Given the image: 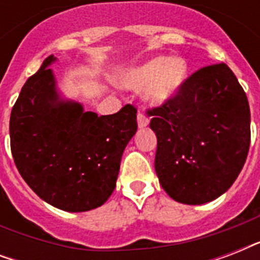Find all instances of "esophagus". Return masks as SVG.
<instances>
[{
	"instance_id": "34e87169",
	"label": "esophagus",
	"mask_w": 260,
	"mask_h": 260,
	"mask_svg": "<svg viewBox=\"0 0 260 260\" xmlns=\"http://www.w3.org/2000/svg\"><path fill=\"white\" fill-rule=\"evenodd\" d=\"M148 122H150L148 117H147V116H144L142 112H139V113H138V125H139V128H144V126L148 125Z\"/></svg>"
}]
</instances>
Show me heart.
Segmentation results:
<instances>
[{
	"instance_id": "1",
	"label": "heart",
	"mask_w": 260,
	"mask_h": 260,
	"mask_svg": "<svg viewBox=\"0 0 260 260\" xmlns=\"http://www.w3.org/2000/svg\"><path fill=\"white\" fill-rule=\"evenodd\" d=\"M186 77L187 64L183 59L159 56L134 69L124 83L131 89L147 86V98L155 105H162L178 93Z\"/></svg>"
}]
</instances>
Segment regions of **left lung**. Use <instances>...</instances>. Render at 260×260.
Returning <instances> with one entry per match:
<instances>
[{
    "label": "left lung",
    "mask_w": 260,
    "mask_h": 260,
    "mask_svg": "<svg viewBox=\"0 0 260 260\" xmlns=\"http://www.w3.org/2000/svg\"><path fill=\"white\" fill-rule=\"evenodd\" d=\"M147 114L158 138L155 171L173 200L200 205L230 189L248 155L251 116L246 91L225 63L198 69Z\"/></svg>",
    "instance_id": "1"
}]
</instances>
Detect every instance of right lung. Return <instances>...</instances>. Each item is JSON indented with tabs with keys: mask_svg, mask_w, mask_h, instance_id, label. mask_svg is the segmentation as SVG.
<instances>
[{
	"mask_svg": "<svg viewBox=\"0 0 260 260\" xmlns=\"http://www.w3.org/2000/svg\"><path fill=\"white\" fill-rule=\"evenodd\" d=\"M44 59L28 78L12 108L10 150L18 173L44 201L67 212L101 206L116 187L120 160L136 134L138 109L126 104L117 113L83 112L59 101Z\"/></svg>",
	"mask_w": 260,
	"mask_h": 260,
	"instance_id": "obj_1",
	"label": "right lung"
}]
</instances>
